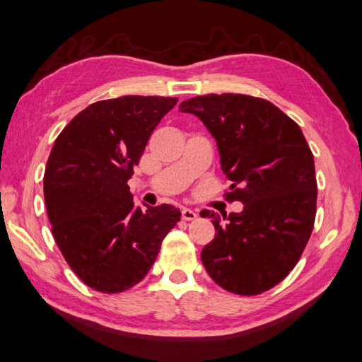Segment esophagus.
Listing matches in <instances>:
<instances>
[{
  "instance_id": "34e87169",
  "label": "esophagus",
  "mask_w": 362,
  "mask_h": 362,
  "mask_svg": "<svg viewBox=\"0 0 362 362\" xmlns=\"http://www.w3.org/2000/svg\"><path fill=\"white\" fill-rule=\"evenodd\" d=\"M196 216H197V214H196L194 210L187 209V207L182 209V218L187 219V221H191V219H196Z\"/></svg>"
}]
</instances>
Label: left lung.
<instances>
[{
	"mask_svg": "<svg viewBox=\"0 0 362 362\" xmlns=\"http://www.w3.org/2000/svg\"><path fill=\"white\" fill-rule=\"evenodd\" d=\"M215 138L230 201L243 210L229 216L204 210L215 238L202 264L218 286L257 295L292 272L314 228V155L298 127L278 106L243 94H209L180 103ZM202 215V214H201Z\"/></svg>",
	"mask_w": 362,
	"mask_h": 362,
	"instance_id": "8db88e82",
	"label": "left lung"
}]
</instances>
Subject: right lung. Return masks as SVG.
<instances>
[{
  "mask_svg": "<svg viewBox=\"0 0 362 362\" xmlns=\"http://www.w3.org/2000/svg\"><path fill=\"white\" fill-rule=\"evenodd\" d=\"M174 97L124 95L89 105L49 153L44 196L64 259L84 284L119 293L138 284L180 219L169 204L143 210L130 187L133 166Z\"/></svg>",
  "mask_w": 362,
  "mask_h": 362,
  "instance_id": "right-lung-1",
  "label": "right lung"
}]
</instances>
